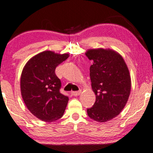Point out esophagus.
<instances>
[{
  "instance_id": "esophagus-1",
  "label": "esophagus",
  "mask_w": 153,
  "mask_h": 153,
  "mask_svg": "<svg viewBox=\"0 0 153 153\" xmlns=\"http://www.w3.org/2000/svg\"><path fill=\"white\" fill-rule=\"evenodd\" d=\"M81 93V91H72V94L74 96H78L80 95Z\"/></svg>"
}]
</instances>
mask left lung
Segmentation results:
<instances>
[{
	"instance_id": "8db88e82",
	"label": "left lung",
	"mask_w": 153,
	"mask_h": 153,
	"mask_svg": "<svg viewBox=\"0 0 153 153\" xmlns=\"http://www.w3.org/2000/svg\"><path fill=\"white\" fill-rule=\"evenodd\" d=\"M85 55L93 63L90 68L92 89L96 95L87 114L93 120L105 123L116 118L126 105L131 91V78L124 59L114 50L88 49Z\"/></svg>"
}]
</instances>
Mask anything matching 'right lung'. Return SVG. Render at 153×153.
I'll list each match as a JSON object with an SVG mask.
<instances>
[{"label": "right lung", "mask_w": 153, "mask_h": 153, "mask_svg": "<svg viewBox=\"0 0 153 153\" xmlns=\"http://www.w3.org/2000/svg\"><path fill=\"white\" fill-rule=\"evenodd\" d=\"M68 57L69 53L45 51L31 58L23 69L20 79L23 100L39 120L51 123L63 116L69 98L60 93L61 82L55 70Z\"/></svg>", "instance_id": "obj_1"}]
</instances>
